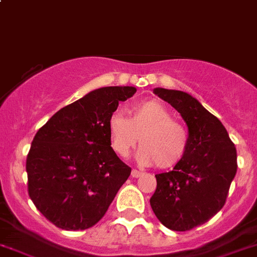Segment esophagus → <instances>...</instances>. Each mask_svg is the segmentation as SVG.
Wrapping results in <instances>:
<instances>
[{"label":"esophagus","instance_id":"1","mask_svg":"<svg viewBox=\"0 0 257 257\" xmlns=\"http://www.w3.org/2000/svg\"><path fill=\"white\" fill-rule=\"evenodd\" d=\"M142 174L143 173L139 171H137V169H133V171H132V177H133V178H138V177H141Z\"/></svg>","mask_w":257,"mask_h":257}]
</instances>
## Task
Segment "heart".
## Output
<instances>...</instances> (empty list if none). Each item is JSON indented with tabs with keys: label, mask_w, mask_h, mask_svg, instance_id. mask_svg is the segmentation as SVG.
Segmentation results:
<instances>
[{
	"label": "heart",
	"mask_w": 257,
	"mask_h": 257,
	"mask_svg": "<svg viewBox=\"0 0 257 257\" xmlns=\"http://www.w3.org/2000/svg\"><path fill=\"white\" fill-rule=\"evenodd\" d=\"M106 128L111 148L120 157L128 156L139 139L142 147L136 158L142 166L172 168L181 163L188 151L186 126L173 119V113L156 99L132 105L128 118L114 111Z\"/></svg>",
	"instance_id": "obj_1"
}]
</instances>
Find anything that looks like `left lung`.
Masks as SVG:
<instances>
[{
  "label": "left lung",
  "mask_w": 257,
  "mask_h": 257,
  "mask_svg": "<svg viewBox=\"0 0 257 257\" xmlns=\"http://www.w3.org/2000/svg\"><path fill=\"white\" fill-rule=\"evenodd\" d=\"M186 121L189 146L173 171L156 174L151 198L154 215L173 231H188L207 222L223 207L237 171V153L223 124L188 93L153 90Z\"/></svg>",
  "instance_id": "obj_1"
}]
</instances>
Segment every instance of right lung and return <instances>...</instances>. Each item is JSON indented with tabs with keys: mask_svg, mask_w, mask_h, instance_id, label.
Listing matches in <instances>:
<instances>
[{
	"mask_svg": "<svg viewBox=\"0 0 257 257\" xmlns=\"http://www.w3.org/2000/svg\"><path fill=\"white\" fill-rule=\"evenodd\" d=\"M134 86L90 91L55 113L39 129L26 159L29 195L62 230H86L108 211L131 167L119 159L106 124Z\"/></svg>",
	"mask_w": 257,
	"mask_h": 257,
	"instance_id": "obj_1",
	"label": "right lung"
}]
</instances>
